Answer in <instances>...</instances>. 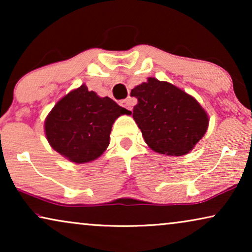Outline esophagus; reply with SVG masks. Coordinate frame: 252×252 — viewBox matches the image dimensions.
<instances>
[{"instance_id": "1", "label": "esophagus", "mask_w": 252, "mask_h": 252, "mask_svg": "<svg viewBox=\"0 0 252 252\" xmlns=\"http://www.w3.org/2000/svg\"><path fill=\"white\" fill-rule=\"evenodd\" d=\"M120 104H122L124 108L132 111V103H130V99H123V101L120 102Z\"/></svg>"}]
</instances>
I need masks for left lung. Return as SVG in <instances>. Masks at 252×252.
<instances>
[{
  "mask_svg": "<svg viewBox=\"0 0 252 252\" xmlns=\"http://www.w3.org/2000/svg\"><path fill=\"white\" fill-rule=\"evenodd\" d=\"M133 118L146 143L167 156H182L204 136L209 117L196 99L170 82L148 78L132 89Z\"/></svg>",
  "mask_w": 252,
  "mask_h": 252,
  "instance_id": "8db88e82",
  "label": "left lung"
}]
</instances>
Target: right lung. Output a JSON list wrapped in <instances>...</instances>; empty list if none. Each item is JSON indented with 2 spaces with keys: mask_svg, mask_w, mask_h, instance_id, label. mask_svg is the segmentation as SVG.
<instances>
[{
  "mask_svg": "<svg viewBox=\"0 0 252 252\" xmlns=\"http://www.w3.org/2000/svg\"><path fill=\"white\" fill-rule=\"evenodd\" d=\"M122 115L129 111L81 85L56 103L44 122V132L62 156L77 164L88 163L108 148L113 123Z\"/></svg>",
  "mask_w": 252,
  "mask_h": 252,
  "instance_id": "add662e5",
  "label": "right lung"
}]
</instances>
